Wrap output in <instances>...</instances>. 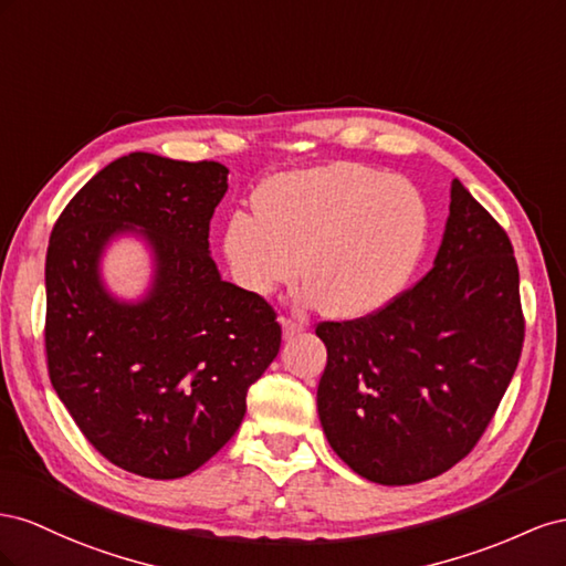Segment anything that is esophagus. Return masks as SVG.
I'll list each match as a JSON object with an SVG mask.
<instances>
[{
  "mask_svg": "<svg viewBox=\"0 0 566 566\" xmlns=\"http://www.w3.org/2000/svg\"><path fill=\"white\" fill-rule=\"evenodd\" d=\"M284 327V336H294V334H301L305 327H308V322H305L303 317H286L282 322Z\"/></svg>",
  "mask_w": 566,
  "mask_h": 566,
  "instance_id": "obj_1",
  "label": "esophagus"
}]
</instances>
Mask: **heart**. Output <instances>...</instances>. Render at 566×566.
<instances>
[{"label": "heart", "mask_w": 566, "mask_h": 566, "mask_svg": "<svg viewBox=\"0 0 566 566\" xmlns=\"http://www.w3.org/2000/svg\"><path fill=\"white\" fill-rule=\"evenodd\" d=\"M429 206L408 177L363 164L280 172L255 191V211L224 228V255L241 286L270 294L301 274L332 317L384 308L415 272Z\"/></svg>", "instance_id": "heart-1"}]
</instances>
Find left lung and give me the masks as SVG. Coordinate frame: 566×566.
Segmentation results:
<instances>
[{"instance_id": "1", "label": "left lung", "mask_w": 566, "mask_h": 566, "mask_svg": "<svg viewBox=\"0 0 566 566\" xmlns=\"http://www.w3.org/2000/svg\"><path fill=\"white\" fill-rule=\"evenodd\" d=\"M317 415L355 474L408 486L448 472L491 424L520 363L524 313L507 232L460 180L433 268L384 308L319 322Z\"/></svg>"}]
</instances>
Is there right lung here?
I'll use <instances>...</instances> for the list:
<instances>
[{"label":"right lung","instance_id":"obj_1","mask_svg":"<svg viewBox=\"0 0 566 566\" xmlns=\"http://www.w3.org/2000/svg\"><path fill=\"white\" fill-rule=\"evenodd\" d=\"M218 160L135 151L113 160L59 216L46 249V369L85 439L125 472L180 479L228 443L247 394L277 358L272 305L220 280L208 253L228 191ZM139 227L157 261L153 292L120 304L98 258Z\"/></svg>","mask_w":566,"mask_h":566}]
</instances>
